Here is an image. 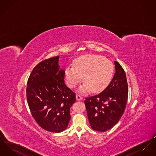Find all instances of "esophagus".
Masks as SVG:
<instances>
[{"label": "esophagus", "mask_w": 156, "mask_h": 156, "mask_svg": "<svg viewBox=\"0 0 156 156\" xmlns=\"http://www.w3.org/2000/svg\"><path fill=\"white\" fill-rule=\"evenodd\" d=\"M76 100L80 101V100H82V99H83V98H82V97H81L80 95L76 94Z\"/></svg>", "instance_id": "esophagus-1"}]
</instances>
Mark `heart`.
<instances>
[{
    "label": "heart",
    "mask_w": 156,
    "mask_h": 156,
    "mask_svg": "<svg viewBox=\"0 0 156 156\" xmlns=\"http://www.w3.org/2000/svg\"><path fill=\"white\" fill-rule=\"evenodd\" d=\"M113 74V66L104 57L87 54L74 61V67H67L65 77L69 88H75L83 80L85 82L79 88L81 93H87L91 89L94 92L104 90L110 83Z\"/></svg>",
    "instance_id": "heart-1"
}]
</instances>
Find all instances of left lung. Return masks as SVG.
<instances>
[{"label": "left lung", "instance_id": "8db88e82", "mask_svg": "<svg viewBox=\"0 0 156 156\" xmlns=\"http://www.w3.org/2000/svg\"><path fill=\"white\" fill-rule=\"evenodd\" d=\"M115 73L107 88L99 94L86 98L84 101L90 125L101 132L112 129L121 118L128 97L126 74L118 62L115 61Z\"/></svg>", "mask_w": 156, "mask_h": 156}]
</instances>
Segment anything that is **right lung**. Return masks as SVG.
I'll return each mask as SVG.
<instances>
[{
  "label": "right lung",
  "instance_id": "obj_1",
  "mask_svg": "<svg viewBox=\"0 0 156 156\" xmlns=\"http://www.w3.org/2000/svg\"><path fill=\"white\" fill-rule=\"evenodd\" d=\"M59 56L42 61L31 71L26 88L27 101L34 119L45 130L59 133L67 129L75 94L64 83Z\"/></svg>",
  "mask_w": 156,
  "mask_h": 156
}]
</instances>
